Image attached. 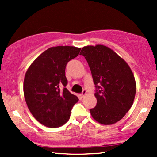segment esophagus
I'll return each mask as SVG.
<instances>
[{
	"label": "esophagus",
	"mask_w": 157,
	"mask_h": 157,
	"mask_svg": "<svg viewBox=\"0 0 157 157\" xmlns=\"http://www.w3.org/2000/svg\"><path fill=\"white\" fill-rule=\"evenodd\" d=\"M86 95V90H83V91H82V93L81 94V97H84Z\"/></svg>",
	"instance_id": "1"
}]
</instances>
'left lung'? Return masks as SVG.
Returning a JSON list of instances; mask_svg holds the SVG:
<instances>
[{"label": "left lung", "mask_w": 157, "mask_h": 157, "mask_svg": "<svg viewBox=\"0 0 157 157\" xmlns=\"http://www.w3.org/2000/svg\"><path fill=\"white\" fill-rule=\"evenodd\" d=\"M84 56L97 89V105L91 117L102 125L116 123L124 117L134 102L136 85L130 66L111 48L104 45L84 46Z\"/></svg>", "instance_id": "8db88e82"}]
</instances>
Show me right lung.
<instances>
[{
	"instance_id": "add662e5",
	"label": "right lung",
	"mask_w": 157,
	"mask_h": 157,
	"mask_svg": "<svg viewBox=\"0 0 157 157\" xmlns=\"http://www.w3.org/2000/svg\"><path fill=\"white\" fill-rule=\"evenodd\" d=\"M80 49L70 46L48 48L32 62L25 74L23 94L26 105L34 117L46 127L63 125L69 120L71 108L79 100L66 88L65 69Z\"/></svg>"
}]
</instances>
